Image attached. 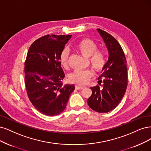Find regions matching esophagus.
<instances>
[{
	"instance_id": "obj_1",
	"label": "esophagus",
	"mask_w": 151,
	"mask_h": 151,
	"mask_svg": "<svg viewBox=\"0 0 151 151\" xmlns=\"http://www.w3.org/2000/svg\"><path fill=\"white\" fill-rule=\"evenodd\" d=\"M75 87H76V89L77 90H81V89H84V86H81L79 85H76Z\"/></svg>"
}]
</instances>
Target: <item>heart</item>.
Wrapping results in <instances>:
<instances>
[{
	"instance_id": "obj_1",
	"label": "heart",
	"mask_w": 151,
	"mask_h": 151,
	"mask_svg": "<svg viewBox=\"0 0 151 151\" xmlns=\"http://www.w3.org/2000/svg\"><path fill=\"white\" fill-rule=\"evenodd\" d=\"M75 47L83 56L89 58V64L93 70L99 73L104 69L107 63L106 52L103 49H97V45L94 41L84 38L77 42ZM69 55V51L66 49L62 50L60 54V62L64 68L68 67ZM93 76V72L90 69L77 70L69 74V79L74 84L84 85L87 84Z\"/></svg>"
}]
</instances>
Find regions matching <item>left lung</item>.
<instances>
[{"instance_id": "8db88e82", "label": "left lung", "mask_w": 151, "mask_h": 151, "mask_svg": "<svg viewBox=\"0 0 151 151\" xmlns=\"http://www.w3.org/2000/svg\"><path fill=\"white\" fill-rule=\"evenodd\" d=\"M109 51V59L103 73L99 77V84L91 87L92 93L87 104L99 113L108 112L115 109L123 98L127 87V60L118 41L110 34L97 29Z\"/></svg>"}]
</instances>
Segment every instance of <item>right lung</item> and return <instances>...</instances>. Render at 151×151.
I'll return each instance as SVG.
<instances>
[{
    "label": "right lung",
    "instance_id": "right-lung-1",
    "mask_svg": "<svg viewBox=\"0 0 151 151\" xmlns=\"http://www.w3.org/2000/svg\"><path fill=\"white\" fill-rule=\"evenodd\" d=\"M71 35H46L31 44L25 61V84L30 101L47 116L59 115L66 107L74 85H63L65 77L59 57Z\"/></svg>",
    "mask_w": 151,
    "mask_h": 151
}]
</instances>
